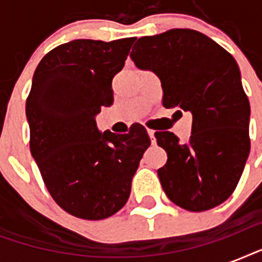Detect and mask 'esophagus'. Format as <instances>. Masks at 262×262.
<instances>
[{
	"label": "esophagus",
	"mask_w": 262,
	"mask_h": 262,
	"mask_svg": "<svg viewBox=\"0 0 262 262\" xmlns=\"http://www.w3.org/2000/svg\"><path fill=\"white\" fill-rule=\"evenodd\" d=\"M148 136H149V139H151V143L155 144L156 139H155V130H151V129H148Z\"/></svg>",
	"instance_id": "34e87169"
}]
</instances>
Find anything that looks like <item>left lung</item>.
Segmentation results:
<instances>
[{
  "label": "left lung",
  "instance_id": "left-lung-1",
  "mask_svg": "<svg viewBox=\"0 0 262 262\" xmlns=\"http://www.w3.org/2000/svg\"><path fill=\"white\" fill-rule=\"evenodd\" d=\"M130 57L159 77L166 108L193 117L187 143L171 132L155 133L167 152L158 170L164 193L187 211L217 207L235 190L250 152V104L238 63L207 35L182 28L140 38Z\"/></svg>",
  "mask_w": 262,
  "mask_h": 262
}]
</instances>
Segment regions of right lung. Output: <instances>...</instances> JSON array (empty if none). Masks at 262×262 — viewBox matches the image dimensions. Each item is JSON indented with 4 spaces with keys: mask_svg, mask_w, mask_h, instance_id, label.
I'll list each match as a JSON object with an SVG mask.
<instances>
[{
    "mask_svg": "<svg viewBox=\"0 0 262 262\" xmlns=\"http://www.w3.org/2000/svg\"><path fill=\"white\" fill-rule=\"evenodd\" d=\"M135 38L76 39L43 57L26 103L30 148L47 190L68 213L106 219L126 204L151 140L133 123L129 133L100 132L95 117L114 102L111 83Z\"/></svg>",
    "mask_w": 262,
    "mask_h": 262,
    "instance_id": "obj_1",
    "label": "right lung"
}]
</instances>
